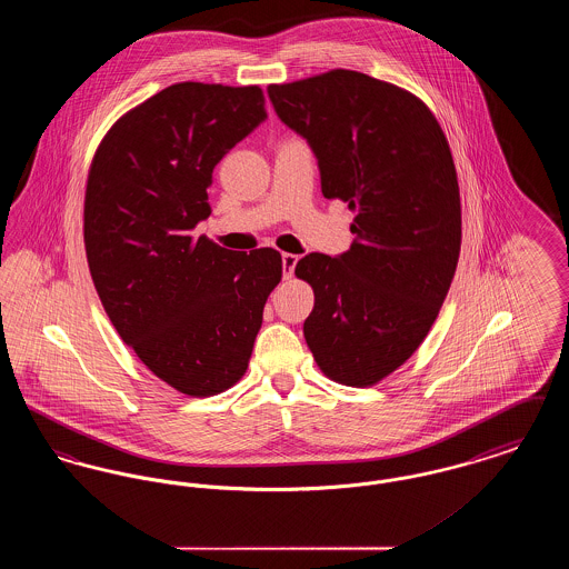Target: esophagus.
<instances>
[{
    "mask_svg": "<svg viewBox=\"0 0 569 569\" xmlns=\"http://www.w3.org/2000/svg\"><path fill=\"white\" fill-rule=\"evenodd\" d=\"M298 256L295 253H283L281 264H283V279H290L297 269Z\"/></svg>",
    "mask_w": 569,
    "mask_h": 569,
    "instance_id": "esophagus-1",
    "label": "esophagus"
}]
</instances>
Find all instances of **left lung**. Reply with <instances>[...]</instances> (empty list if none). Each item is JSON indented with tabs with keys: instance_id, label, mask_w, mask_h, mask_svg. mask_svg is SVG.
<instances>
[{
	"instance_id": "1",
	"label": "left lung",
	"mask_w": 569,
	"mask_h": 569,
	"mask_svg": "<svg viewBox=\"0 0 569 569\" xmlns=\"http://www.w3.org/2000/svg\"><path fill=\"white\" fill-rule=\"evenodd\" d=\"M269 98L316 153L325 198L356 213L346 253L298 260V279L316 295L305 341L326 378L373 386L420 348L457 271L448 140L420 98L353 70L269 84Z\"/></svg>"
}]
</instances>
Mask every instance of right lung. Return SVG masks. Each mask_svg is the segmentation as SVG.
<instances>
[{
  "label": "right lung",
  "instance_id": "obj_1",
  "mask_svg": "<svg viewBox=\"0 0 569 569\" xmlns=\"http://www.w3.org/2000/svg\"><path fill=\"white\" fill-rule=\"evenodd\" d=\"M267 119L258 84L177 82L128 110L87 177L84 251L98 297L142 365L188 397L243 378L267 298L271 247L230 251L196 237L219 160Z\"/></svg>",
  "mask_w": 569,
  "mask_h": 569
}]
</instances>
